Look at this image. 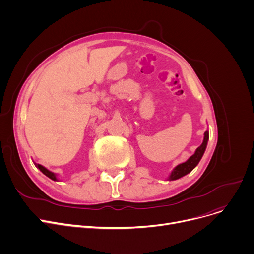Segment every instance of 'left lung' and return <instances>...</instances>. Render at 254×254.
I'll list each match as a JSON object with an SVG mask.
<instances>
[{"mask_svg":"<svg viewBox=\"0 0 254 254\" xmlns=\"http://www.w3.org/2000/svg\"><path fill=\"white\" fill-rule=\"evenodd\" d=\"M208 139H209V132H208V130H207L204 133L203 142L197 148L195 154L190 156L186 162H184L182 164H178V165L171 171V174L168 177V181L178 180V178H181V177L187 175L188 173H190L193 168H195L198 165L200 160L202 159V157L205 153L206 146H207V143H208Z\"/></svg>","mask_w":254,"mask_h":254,"instance_id":"left-lung-1","label":"left lung"}]
</instances>
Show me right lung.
Masks as SVG:
<instances>
[{
    "mask_svg": "<svg viewBox=\"0 0 254 254\" xmlns=\"http://www.w3.org/2000/svg\"><path fill=\"white\" fill-rule=\"evenodd\" d=\"M35 165H36V167H37L38 169H40V171H41L43 174H45V175H46L47 177H49L50 180H52V181H55V182H57V181H58V180H57V177H56V174H55L54 172H52V171L48 170L47 168H45L44 166L40 165V164H37V163H35Z\"/></svg>",
    "mask_w": 254,
    "mask_h": 254,
    "instance_id": "right-lung-1",
    "label": "right lung"
}]
</instances>
